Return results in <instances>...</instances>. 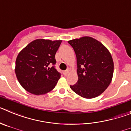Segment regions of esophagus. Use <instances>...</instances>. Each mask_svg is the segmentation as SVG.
Returning a JSON list of instances; mask_svg holds the SVG:
<instances>
[{"instance_id": "esophagus-1", "label": "esophagus", "mask_w": 131, "mask_h": 131, "mask_svg": "<svg viewBox=\"0 0 131 131\" xmlns=\"http://www.w3.org/2000/svg\"><path fill=\"white\" fill-rule=\"evenodd\" d=\"M68 73H69V71H68V70H66V71H63V75H64L65 76H66L68 74Z\"/></svg>"}]
</instances>
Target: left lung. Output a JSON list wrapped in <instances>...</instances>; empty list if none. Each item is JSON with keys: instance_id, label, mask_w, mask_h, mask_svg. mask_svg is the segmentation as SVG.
Segmentation results:
<instances>
[{"instance_id": "1", "label": "left lung", "mask_w": 131, "mask_h": 131, "mask_svg": "<svg viewBox=\"0 0 131 131\" xmlns=\"http://www.w3.org/2000/svg\"><path fill=\"white\" fill-rule=\"evenodd\" d=\"M77 57L78 81L70 85L73 91L85 98L101 94L112 81L113 62L108 50L90 37L68 41Z\"/></svg>"}]
</instances>
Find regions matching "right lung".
<instances>
[{
    "label": "right lung",
    "mask_w": 131,
    "mask_h": 131,
    "mask_svg": "<svg viewBox=\"0 0 131 131\" xmlns=\"http://www.w3.org/2000/svg\"><path fill=\"white\" fill-rule=\"evenodd\" d=\"M62 40L37 39L19 53L16 61V77L25 90L35 95L52 91L61 74L55 68L56 53Z\"/></svg>",
    "instance_id": "add662e5"
}]
</instances>
